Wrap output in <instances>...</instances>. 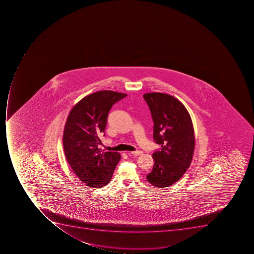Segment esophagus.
I'll return each instance as SVG.
<instances>
[{
  "instance_id": "1",
  "label": "esophagus",
  "mask_w": 254,
  "mask_h": 254,
  "mask_svg": "<svg viewBox=\"0 0 254 254\" xmlns=\"http://www.w3.org/2000/svg\"><path fill=\"white\" fill-rule=\"evenodd\" d=\"M131 153L132 154V155H134V156H140L142 153H143V152H141V151H134V152H131Z\"/></svg>"
}]
</instances>
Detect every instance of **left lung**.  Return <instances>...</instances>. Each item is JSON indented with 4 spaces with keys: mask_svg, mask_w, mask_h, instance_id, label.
Instances as JSON below:
<instances>
[{
    "mask_svg": "<svg viewBox=\"0 0 254 254\" xmlns=\"http://www.w3.org/2000/svg\"><path fill=\"white\" fill-rule=\"evenodd\" d=\"M154 122L153 139L161 148L152 154L148 183L156 188L171 186L190 167L194 149L191 118L182 102L169 94L148 93L143 95Z\"/></svg>",
    "mask_w": 254,
    "mask_h": 254,
    "instance_id": "8db88e82",
    "label": "left lung"
}]
</instances>
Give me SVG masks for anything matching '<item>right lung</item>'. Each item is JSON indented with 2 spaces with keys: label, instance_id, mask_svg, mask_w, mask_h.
<instances>
[{
  "label": "right lung",
  "instance_id": "right-lung-1",
  "mask_svg": "<svg viewBox=\"0 0 254 254\" xmlns=\"http://www.w3.org/2000/svg\"><path fill=\"white\" fill-rule=\"evenodd\" d=\"M127 94L101 90L82 98L70 110L64 127V153L68 164L80 180L90 188H102L110 183L120 154L102 152L99 136L105 132L113 105Z\"/></svg>",
  "mask_w": 254,
  "mask_h": 254
}]
</instances>
